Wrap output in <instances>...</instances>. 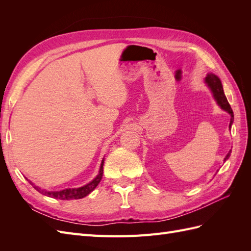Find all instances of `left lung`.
Listing matches in <instances>:
<instances>
[{
    "instance_id": "1",
    "label": "left lung",
    "mask_w": 251,
    "mask_h": 251,
    "mask_svg": "<svg viewBox=\"0 0 251 251\" xmlns=\"http://www.w3.org/2000/svg\"><path fill=\"white\" fill-rule=\"evenodd\" d=\"M205 82H206V85L209 87V89L211 90L212 95H214L215 100L217 101V103L221 107L224 111H226L227 113L230 114V124H229V127H231V125L233 123V112L231 110L230 104L227 101V98L224 94V91H223V87H222V83L220 78L217 76L215 74H207V76L205 77ZM231 151H229V153L226 155V157L224 158V161H226L227 159L229 158L230 156Z\"/></svg>"
}]
</instances>
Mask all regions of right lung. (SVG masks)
<instances>
[{
  "instance_id": "1",
  "label": "right lung",
  "mask_w": 251,
  "mask_h": 251,
  "mask_svg": "<svg viewBox=\"0 0 251 251\" xmlns=\"http://www.w3.org/2000/svg\"><path fill=\"white\" fill-rule=\"evenodd\" d=\"M102 174H103V160L101 161L100 164V173L96 176L95 179H93L91 182H89L88 184L83 185L81 187L78 188H66L63 189V191H58V192H47L45 189H42L41 187L34 185V183H32L31 181L30 184H31L37 192H40L43 195H46L48 197H51V198L54 199H60V200H72V199H81L83 197L88 196L91 192L94 191V188L100 183L101 178H102Z\"/></svg>"
}]
</instances>
